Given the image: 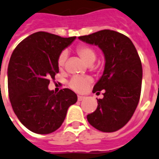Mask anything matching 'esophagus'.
<instances>
[{"instance_id":"esophagus-1","label":"esophagus","mask_w":159,"mask_h":159,"mask_svg":"<svg viewBox=\"0 0 159 159\" xmlns=\"http://www.w3.org/2000/svg\"><path fill=\"white\" fill-rule=\"evenodd\" d=\"M85 97H83V96H78V101L79 102H81V101L84 100Z\"/></svg>"}]
</instances>
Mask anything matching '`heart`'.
I'll return each instance as SVG.
<instances>
[{"instance_id": "heart-1", "label": "heart", "mask_w": 159, "mask_h": 159, "mask_svg": "<svg viewBox=\"0 0 159 159\" xmlns=\"http://www.w3.org/2000/svg\"><path fill=\"white\" fill-rule=\"evenodd\" d=\"M76 53L80 56L83 61L89 65H91L94 62L96 59V52L92 47L81 44L76 48ZM66 59V53L65 52L60 53L57 57V66L59 69H62L65 66ZM93 82V79L90 76H74L70 79L69 82V87L77 93H83L84 92L89 84Z\"/></svg>"}]
</instances>
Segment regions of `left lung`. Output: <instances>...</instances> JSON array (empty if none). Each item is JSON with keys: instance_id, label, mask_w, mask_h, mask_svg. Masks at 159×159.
<instances>
[{"instance_id": "left-lung-1", "label": "left lung", "mask_w": 159, "mask_h": 159, "mask_svg": "<svg viewBox=\"0 0 159 159\" xmlns=\"http://www.w3.org/2000/svg\"><path fill=\"white\" fill-rule=\"evenodd\" d=\"M88 44L98 45L106 58L102 76L93 93L104 98L98 99V108L87 115L96 129L113 132L128 124L136 111L141 92L142 65L134 44L128 36L111 30H102L79 36Z\"/></svg>"}]
</instances>
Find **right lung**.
<instances>
[{"mask_svg":"<svg viewBox=\"0 0 159 159\" xmlns=\"http://www.w3.org/2000/svg\"><path fill=\"white\" fill-rule=\"evenodd\" d=\"M75 36L45 31L31 34L14 48L8 66V92L13 111L31 132L49 134L63 123L77 95L69 89L56 93L48 89L58 73L57 57Z\"/></svg>","mask_w":159,"mask_h":159,"instance_id":"add662e5","label":"right lung"}]
</instances>
